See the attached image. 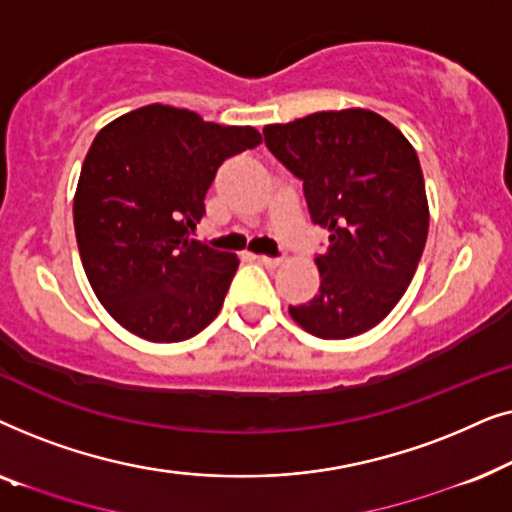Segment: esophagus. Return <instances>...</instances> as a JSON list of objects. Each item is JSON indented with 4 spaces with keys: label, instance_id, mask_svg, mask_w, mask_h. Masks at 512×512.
Returning <instances> with one entry per match:
<instances>
[{
    "label": "esophagus",
    "instance_id": "34e87169",
    "mask_svg": "<svg viewBox=\"0 0 512 512\" xmlns=\"http://www.w3.org/2000/svg\"><path fill=\"white\" fill-rule=\"evenodd\" d=\"M258 263L265 265V268H277L279 263H282V258H270V256H254Z\"/></svg>",
    "mask_w": 512,
    "mask_h": 512
}]
</instances>
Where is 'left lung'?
Wrapping results in <instances>:
<instances>
[{
  "mask_svg": "<svg viewBox=\"0 0 512 512\" xmlns=\"http://www.w3.org/2000/svg\"><path fill=\"white\" fill-rule=\"evenodd\" d=\"M263 135L272 156L303 181L312 221L331 233L314 258L317 296L289 305V314L321 340L370 331L403 298L429 235L415 149L368 109L319 111L265 125Z\"/></svg>",
  "mask_w": 512,
  "mask_h": 512,
  "instance_id": "obj_1",
  "label": "left lung"
}]
</instances>
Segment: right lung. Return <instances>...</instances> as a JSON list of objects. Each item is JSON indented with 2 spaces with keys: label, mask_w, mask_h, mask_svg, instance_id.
<instances>
[{
  "label": "right lung",
  "mask_w": 512,
  "mask_h": 512,
  "mask_svg": "<svg viewBox=\"0 0 512 512\" xmlns=\"http://www.w3.org/2000/svg\"><path fill=\"white\" fill-rule=\"evenodd\" d=\"M261 144L249 125L149 104L97 132L74 195V230L95 296L149 342H181L219 314L240 261L191 233L221 163Z\"/></svg>",
  "instance_id": "add662e5"
}]
</instances>
